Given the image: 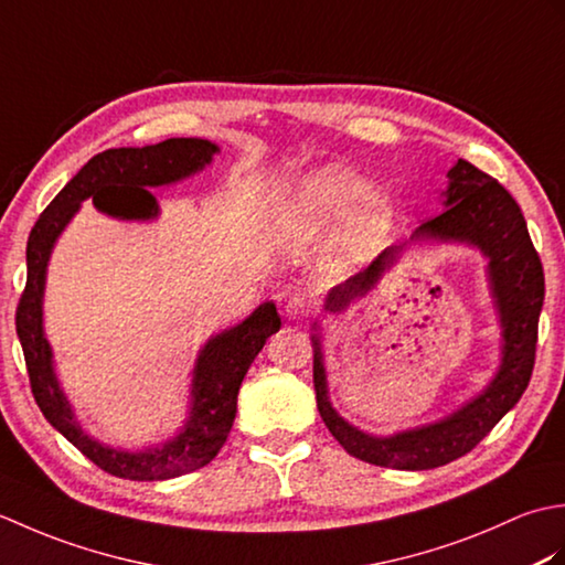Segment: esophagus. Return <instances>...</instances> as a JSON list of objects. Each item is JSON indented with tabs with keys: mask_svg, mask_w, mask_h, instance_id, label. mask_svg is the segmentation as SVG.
<instances>
[{
	"mask_svg": "<svg viewBox=\"0 0 565 565\" xmlns=\"http://www.w3.org/2000/svg\"><path fill=\"white\" fill-rule=\"evenodd\" d=\"M284 313H286V318H289L291 322H303L308 318V313H310V303L306 301V296L296 294V296L289 298V303H286Z\"/></svg>",
	"mask_w": 565,
	"mask_h": 565,
	"instance_id": "esophagus-1",
	"label": "esophagus"
}]
</instances>
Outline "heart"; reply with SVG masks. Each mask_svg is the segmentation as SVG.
I'll return each mask as SVG.
<instances>
[{
  "label": "heart",
  "mask_w": 565,
  "mask_h": 565,
  "mask_svg": "<svg viewBox=\"0 0 565 565\" xmlns=\"http://www.w3.org/2000/svg\"><path fill=\"white\" fill-rule=\"evenodd\" d=\"M347 220L334 245V257L342 267H354L369 259L391 231V201L371 191V184L342 167H326L301 179L291 196V221L301 231H326Z\"/></svg>",
  "instance_id": "obj_1"
}]
</instances>
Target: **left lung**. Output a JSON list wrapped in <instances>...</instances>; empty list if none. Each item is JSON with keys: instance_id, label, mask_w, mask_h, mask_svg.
Returning a JSON list of instances; mask_svg holds the SVG:
<instances>
[{"instance_id": "8db88e82", "label": "left lung", "mask_w": 565, "mask_h": 565, "mask_svg": "<svg viewBox=\"0 0 565 565\" xmlns=\"http://www.w3.org/2000/svg\"><path fill=\"white\" fill-rule=\"evenodd\" d=\"M444 211L413 233L411 243H459L476 247L488 259L490 296L500 318V366L488 386L437 423L376 437L354 427L334 411L328 395V374L316 322L313 386L322 423L347 454L366 463L427 471L471 451L530 386L539 313L544 306V269L526 231L524 215L510 191L471 162L459 160L447 172ZM407 243L383 249L364 271L334 286L326 298L328 313H342L364 298L403 257Z\"/></svg>"}]
</instances>
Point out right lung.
I'll return each mask as SVG.
<instances>
[{"instance_id": "1", "label": "right lung", "mask_w": 565, "mask_h": 565, "mask_svg": "<svg viewBox=\"0 0 565 565\" xmlns=\"http://www.w3.org/2000/svg\"><path fill=\"white\" fill-rule=\"evenodd\" d=\"M218 146L201 138H170L146 148H111L82 167L65 189L51 201L35 221L26 245V289L17 308V334L26 359L33 398L60 435L104 468L106 473L128 481H167L196 471L221 451L237 413V393L247 369L255 362L281 318L271 301L257 306L252 313L201 347L191 371L189 415L172 439L140 451L106 447L82 429L72 411L53 364L51 342L43 330V296L47 262L57 237L92 199L94 209L118 221H152L160 206L152 196L154 186L177 184L211 164Z\"/></svg>"}]
</instances>
